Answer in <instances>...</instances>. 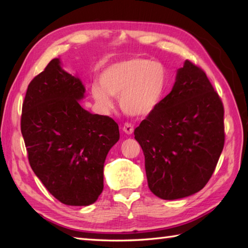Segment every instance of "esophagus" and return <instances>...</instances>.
Here are the masks:
<instances>
[{"instance_id": "1", "label": "esophagus", "mask_w": 248, "mask_h": 248, "mask_svg": "<svg viewBox=\"0 0 248 248\" xmlns=\"http://www.w3.org/2000/svg\"><path fill=\"white\" fill-rule=\"evenodd\" d=\"M123 130H124V133L131 134L133 132V125L131 124H124V127H123Z\"/></svg>"}]
</instances>
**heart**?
I'll return each mask as SVG.
<instances>
[{
	"label": "heart",
	"instance_id": "b5f03b06",
	"mask_svg": "<svg viewBox=\"0 0 248 248\" xmlns=\"http://www.w3.org/2000/svg\"><path fill=\"white\" fill-rule=\"evenodd\" d=\"M91 86V94L104 111L114 108L111 96L119 97L120 107L129 116L144 117L162 102L169 86V71L161 62L130 58L108 65Z\"/></svg>",
	"mask_w": 248,
	"mask_h": 248
}]
</instances>
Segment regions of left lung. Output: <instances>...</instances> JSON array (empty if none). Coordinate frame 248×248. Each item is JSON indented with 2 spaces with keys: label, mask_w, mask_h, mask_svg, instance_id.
Here are the masks:
<instances>
[{
  "label": "left lung",
  "mask_w": 248,
  "mask_h": 248,
  "mask_svg": "<svg viewBox=\"0 0 248 248\" xmlns=\"http://www.w3.org/2000/svg\"><path fill=\"white\" fill-rule=\"evenodd\" d=\"M224 108L204 71L186 60L170 93L134 130L150 190L175 200L207 185L224 146Z\"/></svg>",
  "instance_id": "obj_1"
}]
</instances>
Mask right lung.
<instances>
[{
  "label": "right lung",
  "mask_w": 248,
  "mask_h": 248,
  "mask_svg": "<svg viewBox=\"0 0 248 248\" xmlns=\"http://www.w3.org/2000/svg\"><path fill=\"white\" fill-rule=\"evenodd\" d=\"M84 93L56 58L29 83L20 118L33 173L60 202L79 207L102 194L105 159L119 140L114 119L79 105Z\"/></svg>",
  "instance_id": "obj_1"
}]
</instances>
